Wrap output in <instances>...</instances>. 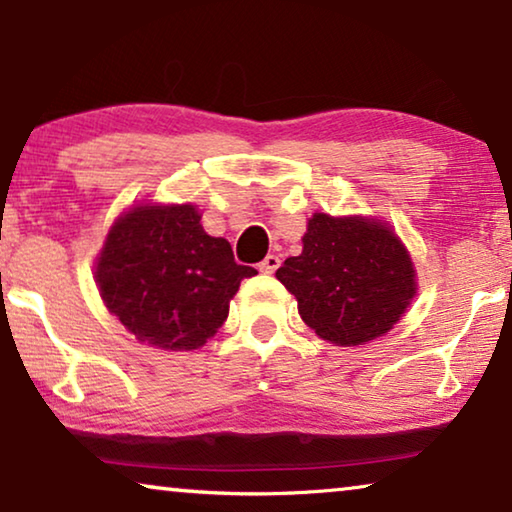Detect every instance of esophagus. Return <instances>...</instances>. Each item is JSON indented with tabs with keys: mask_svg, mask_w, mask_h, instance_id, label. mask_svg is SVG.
Here are the masks:
<instances>
[{
	"mask_svg": "<svg viewBox=\"0 0 512 512\" xmlns=\"http://www.w3.org/2000/svg\"><path fill=\"white\" fill-rule=\"evenodd\" d=\"M280 266V257L278 255H266L262 262H259V271L262 273H273Z\"/></svg>",
	"mask_w": 512,
	"mask_h": 512,
	"instance_id": "1",
	"label": "esophagus"
}]
</instances>
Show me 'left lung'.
I'll list each match as a JSON object with an SVG mask.
<instances>
[{
  "mask_svg": "<svg viewBox=\"0 0 512 512\" xmlns=\"http://www.w3.org/2000/svg\"><path fill=\"white\" fill-rule=\"evenodd\" d=\"M304 250L287 257L276 278L299 301V315L336 345H362L397 325L415 294L413 262L383 222L308 220Z\"/></svg>",
  "mask_w": 512,
  "mask_h": 512,
  "instance_id": "1",
  "label": "left lung"
}]
</instances>
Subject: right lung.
<instances>
[{
  "mask_svg": "<svg viewBox=\"0 0 512 512\" xmlns=\"http://www.w3.org/2000/svg\"><path fill=\"white\" fill-rule=\"evenodd\" d=\"M194 206H136L111 227L97 283L109 311L139 341L194 350L222 327L229 299L253 266L208 236Z\"/></svg>",
  "mask_w": 512,
  "mask_h": 512,
  "instance_id": "add662e5",
  "label": "right lung"
}]
</instances>
